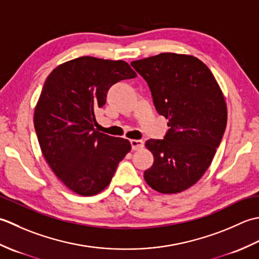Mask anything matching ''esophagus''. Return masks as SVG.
<instances>
[{"mask_svg":"<svg viewBox=\"0 0 259 259\" xmlns=\"http://www.w3.org/2000/svg\"><path fill=\"white\" fill-rule=\"evenodd\" d=\"M131 145H132V149H133L134 151L141 150V149H143L144 142L142 140H131Z\"/></svg>","mask_w":259,"mask_h":259,"instance_id":"esophagus-1","label":"esophagus"}]
</instances>
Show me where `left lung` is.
Segmentation results:
<instances>
[{
  "label": "left lung",
  "mask_w": 259,
  "mask_h": 259,
  "mask_svg": "<svg viewBox=\"0 0 259 259\" xmlns=\"http://www.w3.org/2000/svg\"><path fill=\"white\" fill-rule=\"evenodd\" d=\"M149 83L160 115L168 119L164 140L146 141L154 156L144 179L155 191L179 193L210 166L227 125V104L212 72L191 55L164 52L132 61Z\"/></svg>",
  "instance_id": "1"
}]
</instances>
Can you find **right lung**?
Instances as JSON below:
<instances>
[{
  "label": "right lung",
  "mask_w": 259,
  "mask_h": 259,
  "mask_svg": "<svg viewBox=\"0 0 259 259\" xmlns=\"http://www.w3.org/2000/svg\"><path fill=\"white\" fill-rule=\"evenodd\" d=\"M136 76L126 61L85 56L61 63L46 79L33 115L40 149L58 179L79 196L106 189L132 149L128 140L95 130V113L110 86Z\"/></svg>",
  "instance_id": "1"
}]
</instances>
